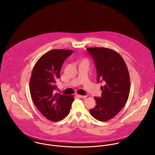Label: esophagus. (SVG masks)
Instances as JSON below:
<instances>
[{
	"label": "esophagus",
	"mask_w": 155,
	"mask_h": 155,
	"mask_svg": "<svg viewBox=\"0 0 155 155\" xmlns=\"http://www.w3.org/2000/svg\"><path fill=\"white\" fill-rule=\"evenodd\" d=\"M78 97H79V98H86L87 96L86 95H77Z\"/></svg>",
	"instance_id": "obj_1"
}]
</instances>
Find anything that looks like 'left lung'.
<instances>
[{"label":"left lung","mask_w":155,"mask_h":155,"mask_svg":"<svg viewBox=\"0 0 155 155\" xmlns=\"http://www.w3.org/2000/svg\"><path fill=\"white\" fill-rule=\"evenodd\" d=\"M97 71V82L103 81L101 97H94L96 106L89 110L96 119L106 122L125 106L130 91V74L121 55L106 48H88Z\"/></svg>","instance_id":"8db88e82"}]
</instances>
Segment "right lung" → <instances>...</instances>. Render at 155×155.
<instances>
[{"mask_svg":"<svg viewBox=\"0 0 155 155\" xmlns=\"http://www.w3.org/2000/svg\"><path fill=\"white\" fill-rule=\"evenodd\" d=\"M73 50L52 49L44 54L33 68L29 88L37 109L49 120L63 119L70 110L73 95L55 93L56 81L60 78L62 65Z\"/></svg>","mask_w":155,"mask_h":155,"instance_id":"obj_1","label":"right lung"}]
</instances>
